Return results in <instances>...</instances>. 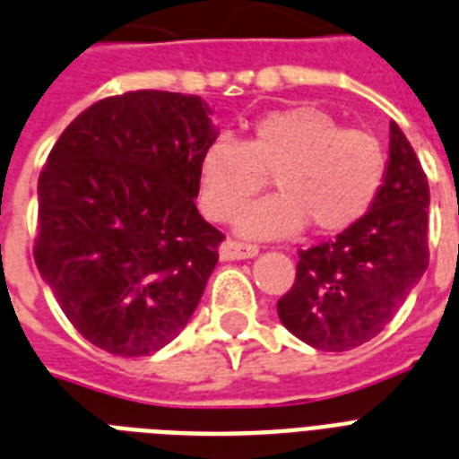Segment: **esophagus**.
<instances>
[{"label":"esophagus","mask_w":459,"mask_h":459,"mask_svg":"<svg viewBox=\"0 0 459 459\" xmlns=\"http://www.w3.org/2000/svg\"><path fill=\"white\" fill-rule=\"evenodd\" d=\"M259 252L256 245H249V242H238V240H226L219 249L223 262H236V259H249Z\"/></svg>","instance_id":"1"}]
</instances>
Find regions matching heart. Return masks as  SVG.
<instances>
[{"label":"heart","instance_id":"obj_1","mask_svg":"<svg viewBox=\"0 0 459 459\" xmlns=\"http://www.w3.org/2000/svg\"><path fill=\"white\" fill-rule=\"evenodd\" d=\"M385 143L368 129L342 126L311 106L256 117L245 139L219 136L197 162V203L212 221H229L266 186L278 193L242 212V236H285L304 223L339 233L370 212L386 181Z\"/></svg>","mask_w":459,"mask_h":459}]
</instances>
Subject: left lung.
<instances>
[{
  "label": "left lung",
  "instance_id": "left-lung-1",
  "mask_svg": "<svg viewBox=\"0 0 459 459\" xmlns=\"http://www.w3.org/2000/svg\"><path fill=\"white\" fill-rule=\"evenodd\" d=\"M427 207V174L391 122L385 188L334 240L299 249L297 278L278 299L282 325L323 351H349L377 337L429 266Z\"/></svg>",
  "mask_w": 459,
  "mask_h": 459
}]
</instances>
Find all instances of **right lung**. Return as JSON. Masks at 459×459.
<instances>
[{
	"label": "right lung",
	"instance_id": "obj_1",
	"mask_svg": "<svg viewBox=\"0 0 459 459\" xmlns=\"http://www.w3.org/2000/svg\"><path fill=\"white\" fill-rule=\"evenodd\" d=\"M214 139L200 96L141 89L96 100L48 152L35 264L103 351H158L200 304L223 240L195 207L197 162Z\"/></svg>",
	"mask_w": 459,
	"mask_h": 459
}]
</instances>
